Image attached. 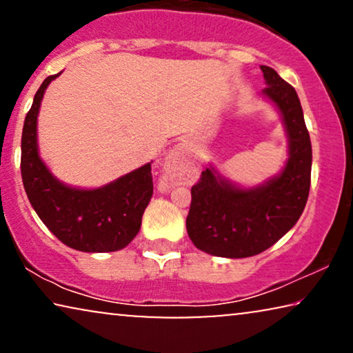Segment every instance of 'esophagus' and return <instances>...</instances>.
Listing matches in <instances>:
<instances>
[{
    "mask_svg": "<svg viewBox=\"0 0 353 353\" xmlns=\"http://www.w3.org/2000/svg\"><path fill=\"white\" fill-rule=\"evenodd\" d=\"M183 156H185V151H183L181 146H178V148L173 149V151L168 154V157H167V162H165L167 170H173V168H175L178 163L181 162Z\"/></svg>",
    "mask_w": 353,
    "mask_h": 353,
    "instance_id": "1",
    "label": "esophagus"
}]
</instances>
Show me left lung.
<instances>
[{
	"label": "left lung",
	"instance_id": "1",
	"mask_svg": "<svg viewBox=\"0 0 353 353\" xmlns=\"http://www.w3.org/2000/svg\"><path fill=\"white\" fill-rule=\"evenodd\" d=\"M263 94L281 112L289 159L278 176L255 188H239L214 167L191 188L186 230L197 249L210 255L244 259L283 238L305 209L312 175V143L296 90L272 67L260 65Z\"/></svg>",
	"mask_w": 353,
	"mask_h": 353
}]
</instances>
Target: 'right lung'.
<instances>
[{
	"label": "right lung",
	"mask_w": 353,
	"mask_h": 353,
	"mask_svg": "<svg viewBox=\"0 0 353 353\" xmlns=\"http://www.w3.org/2000/svg\"><path fill=\"white\" fill-rule=\"evenodd\" d=\"M59 75L45 79L23 122V188L37 215L61 243L81 252H115L132 243L141 228L154 188L151 163L96 190H79L56 180L38 154L37 117L45 90Z\"/></svg>",
	"instance_id": "obj_1"
}]
</instances>
